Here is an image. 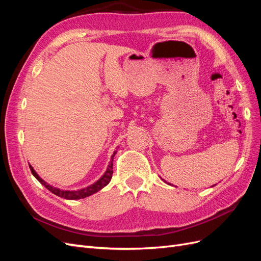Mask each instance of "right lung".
<instances>
[{
	"mask_svg": "<svg viewBox=\"0 0 261 261\" xmlns=\"http://www.w3.org/2000/svg\"><path fill=\"white\" fill-rule=\"evenodd\" d=\"M115 153H116V151L113 152V154L111 156V161H110L109 167H108L105 174L102 175V177L99 180H97L94 184H92V185H90L88 187H86V188H83V189H78V191H62V189H59L57 187H53V186L49 185L48 183H45V181L37 174L36 171L34 170V168L31 167L30 164H29V168H30L31 173H33V175L39 181H40V183L46 189H49V191L51 193H53L54 195H57V196L61 197V198H64V199H72V200L82 199V198H85V197H88V196H90V195H92L94 193L99 192L100 189H102V188H103L105 186H107L110 183V180H111L112 174H113V159H114Z\"/></svg>",
	"mask_w": 261,
	"mask_h": 261,
	"instance_id": "add662e5",
	"label": "right lung"
}]
</instances>
